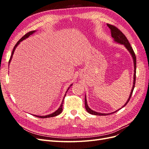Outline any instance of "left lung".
<instances>
[{
    "instance_id": "obj_1",
    "label": "left lung",
    "mask_w": 149,
    "mask_h": 149,
    "mask_svg": "<svg viewBox=\"0 0 149 149\" xmlns=\"http://www.w3.org/2000/svg\"><path fill=\"white\" fill-rule=\"evenodd\" d=\"M108 27L109 28L110 30H111V36L112 37L114 38V42L117 43H119L120 45H123L125 47V48L127 49L129 51V52L130 53V55H131V56L133 59V62H134V80H133V86H132V88L131 89V91H130V94L129 95V97L128 98L127 101H126V102L124 104V105L120 107V109H119L118 110H116L114 112H111V113H101V112H96L94 111L92 109H90L89 107L88 104H87V100H86V96L85 95V99H84V103H85V108H86V110L88 111V113L91 114H93V115H96V116H107V115H109L111 114H113L116 112L117 111H118L119 110H120L121 108L124 107L128 103V102L129 101L130 97H131L132 94V92L134 91V89L135 87V84H136V55H135L134 52L132 48L130 46V44L129 43V41L127 38H126L125 36L122 33V31L120 30H119L118 28L116 27V26L110 25V24H107Z\"/></svg>"
}]
</instances>
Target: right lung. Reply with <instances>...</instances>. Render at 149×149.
Returning a JSON list of instances; mask_svg holds the SVG:
<instances>
[{"instance_id":"1","label":"right lung","mask_w":149,"mask_h":149,"mask_svg":"<svg viewBox=\"0 0 149 149\" xmlns=\"http://www.w3.org/2000/svg\"><path fill=\"white\" fill-rule=\"evenodd\" d=\"M36 31H37V30H33V31H30V32L27 33L26 34H25L24 36H23V37H22L19 40V41H18V42L16 43V45H15L14 48H13V51H12V55H11V56H10L9 61H8V67H9L10 63V61H11V60H12V57H13V53H14L15 49V48H17V47L18 45H19L20 44V43L22 41H23V40H24L25 39H26V38H27L28 37H29L30 35H31L32 34H33L35 32H36ZM72 85H73V84H71L70 86H69V88H68L67 91H66V93L68 92V89H70V88L71 86ZM66 93H65V96H64V97H63V101H62V102H61V105L60 106L59 108H58V109L56 111L53 112V113H52V114H48V115H46V116H37V115H33V116H35V117H37V118H52V117H55V116H58V115H59L60 114H61L62 111H63V104L64 98H65V96H66Z\"/></svg>"}]
</instances>
